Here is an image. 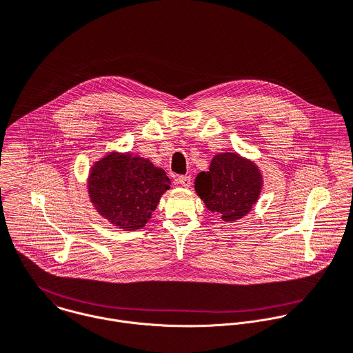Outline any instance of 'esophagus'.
<instances>
[{"mask_svg": "<svg viewBox=\"0 0 353 353\" xmlns=\"http://www.w3.org/2000/svg\"><path fill=\"white\" fill-rule=\"evenodd\" d=\"M176 182H178L182 188H185V189H189L190 185H192V181H190L189 176H179Z\"/></svg>", "mask_w": 353, "mask_h": 353, "instance_id": "1", "label": "esophagus"}]
</instances>
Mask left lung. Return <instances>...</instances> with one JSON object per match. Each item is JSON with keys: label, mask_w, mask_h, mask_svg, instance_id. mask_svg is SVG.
<instances>
[{"label": "left lung", "mask_w": 353, "mask_h": 353, "mask_svg": "<svg viewBox=\"0 0 353 353\" xmlns=\"http://www.w3.org/2000/svg\"><path fill=\"white\" fill-rule=\"evenodd\" d=\"M263 182L253 160L236 152H223L212 157L208 171L196 176L194 190L211 212H216L223 222H234L253 210Z\"/></svg>", "instance_id": "obj_1"}]
</instances>
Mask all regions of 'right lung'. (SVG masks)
Here are the masks:
<instances>
[{
	"instance_id": "1",
	"label": "right lung",
	"mask_w": 353,
	"mask_h": 353,
	"mask_svg": "<svg viewBox=\"0 0 353 353\" xmlns=\"http://www.w3.org/2000/svg\"><path fill=\"white\" fill-rule=\"evenodd\" d=\"M170 186L163 168L130 152H108L88 175V193L96 211L125 232L146 225Z\"/></svg>"
}]
</instances>
